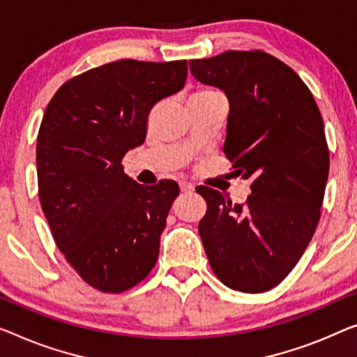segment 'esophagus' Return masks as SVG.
I'll return each mask as SVG.
<instances>
[{"instance_id": "1", "label": "esophagus", "mask_w": 357, "mask_h": 357, "mask_svg": "<svg viewBox=\"0 0 357 357\" xmlns=\"http://www.w3.org/2000/svg\"><path fill=\"white\" fill-rule=\"evenodd\" d=\"M179 189H181V192H183V194H192L194 190H195L194 184L185 183V181H181V183H179Z\"/></svg>"}]
</instances>
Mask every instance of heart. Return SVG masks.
Masks as SVG:
<instances>
[{
	"mask_svg": "<svg viewBox=\"0 0 357 357\" xmlns=\"http://www.w3.org/2000/svg\"><path fill=\"white\" fill-rule=\"evenodd\" d=\"M208 94H216L215 91H210V89H202V91H197L192 96H208Z\"/></svg>",
	"mask_w": 357,
	"mask_h": 357,
	"instance_id": "obj_1",
	"label": "heart"
}]
</instances>
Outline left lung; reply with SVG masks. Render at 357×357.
I'll return each instance as SVG.
<instances>
[{
  "label": "left lung",
  "instance_id": "1",
  "mask_svg": "<svg viewBox=\"0 0 357 357\" xmlns=\"http://www.w3.org/2000/svg\"><path fill=\"white\" fill-rule=\"evenodd\" d=\"M190 73L229 99L222 151L236 176L252 179L245 204L197 189L205 253L226 287L268 291L300 261L321 218L331 165L322 115L294 68L264 51L194 59Z\"/></svg>",
  "mask_w": 357,
  "mask_h": 357
}]
</instances>
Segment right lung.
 Returning <instances> with one entry per match:
<instances>
[{
	"label": "right lung",
	"instance_id": "add662e5",
	"mask_svg": "<svg viewBox=\"0 0 357 357\" xmlns=\"http://www.w3.org/2000/svg\"><path fill=\"white\" fill-rule=\"evenodd\" d=\"M185 77L188 61L110 62L63 83L43 116V213L68 264L105 294L137 285L157 263L179 188L172 179L137 184L121 160L144 142L149 112L178 93Z\"/></svg>",
	"mask_w": 357,
	"mask_h": 357
}]
</instances>
